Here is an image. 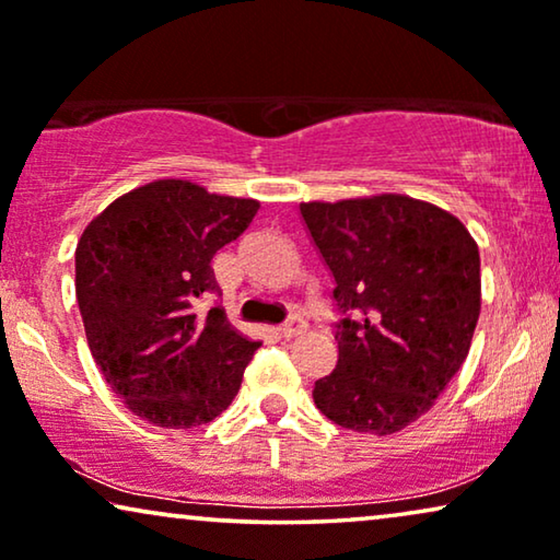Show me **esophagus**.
<instances>
[{
  "label": "esophagus",
  "instance_id": "34e87169",
  "mask_svg": "<svg viewBox=\"0 0 560 560\" xmlns=\"http://www.w3.org/2000/svg\"><path fill=\"white\" fill-rule=\"evenodd\" d=\"M303 331H305V320L301 316H290L285 324L280 326L282 339H295V336H301Z\"/></svg>",
  "mask_w": 560,
  "mask_h": 560
}]
</instances>
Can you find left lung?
I'll return each instance as SVG.
<instances>
[{"instance_id":"1","label":"left lung","mask_w":560,"mask_h":560,"mask_svg":"<svg viewBox=\"0 0 560 560\" xmlns=\"http://www.w3.org/2000/svg\"><path fill=\"white\" fill-rule=\"evenodd\" d=\"M301 217L339 311V362L313 402L349 431H402L469 354L481 308L477 242L448 211L395 194L301 203Z\"/></svg>"}]
</instances>
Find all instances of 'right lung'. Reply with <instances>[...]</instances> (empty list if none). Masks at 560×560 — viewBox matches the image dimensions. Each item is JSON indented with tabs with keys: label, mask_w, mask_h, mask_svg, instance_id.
Instances as JSON below:
<instances>
[{
	"label": "right lung",
	"mask_w": 560,
	"mask_h": 560,
	"mask_svg": "<svg viewBox=\"0 0 560 560\" xmlns=\"http://www.w3.org/2000/svg\"><path fill=\"white\" fill-rule=\"evenodd\" d=\"M252 198L155 180L106 206L75 247V298L104 380L135 416L194 428L240 393L259 341L226 320L211 259L252 224Z\"/></svg>",
	"instance_id": "obj_1"
}]
</instances>
